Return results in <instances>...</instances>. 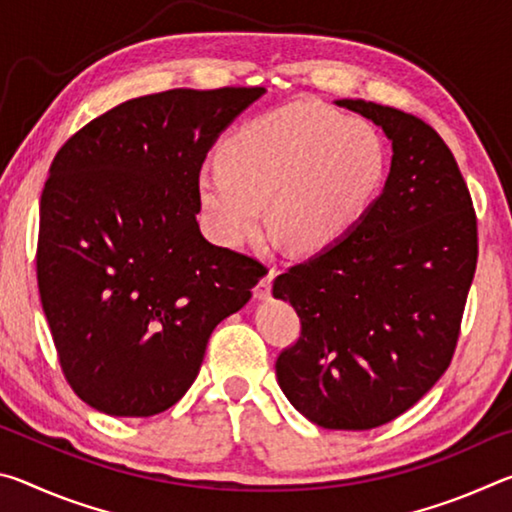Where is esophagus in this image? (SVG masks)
<instances>
[{
    "mask_svg": "<svg viewBox=\"0 0 512 512\" xmlns=\"http://www.w3.org/2000/svg\"><path fill=\"white\" fill-rule=\"evenodd\" d=\"M273 277H275V268H268V273L262 277L255 284V298L257 300H266L268 296H271V284H273Z\"/></svg>",
    "mask_w": 512,
    "mask_h": 512,
    "instance_id": "obj_1",
    "label": "esophagus"
}]
</instances>
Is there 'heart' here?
Segmentation results:
<instances>
[{
	"label": "heart",
	"mask_w": 512,
	"mask_h": 512,
	"mask_svg": "<svg viewBox=\"0 0 512 512\" xmlns=\"http://www.w3.org/2000/svg\"><path fill=\"white\" fill-rule=\"evenodd\" d=\"M203 169L196 198L210 237L237 248L266 219L275 244L325 253L350 235L384 187L377 128L320 103H291L239 126Z\"/></svg>",
	"instance_id": "obj_1"
}]
</instances>
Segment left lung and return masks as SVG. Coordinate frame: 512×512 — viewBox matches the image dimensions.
<instances>
[{
	"label": "left lung",
	"instance_id": "1",
	"mask_svg": "<svg viewBox=\"0 0 512 512\" xmlns=\"http://www.w3.org/2000/svg\"><path fill=\"white\" fill-rule=\"evenodd\" d=\"M393 146L386 185L341 244L277 275L300 316L275 361L282 393L323 429L366 431L409 411L443 377L476 271V214L452 151L422 119L363 99Z\"/></svg>",
	"mask_w": 512,
	"mask_h": 512
}]
</instances>
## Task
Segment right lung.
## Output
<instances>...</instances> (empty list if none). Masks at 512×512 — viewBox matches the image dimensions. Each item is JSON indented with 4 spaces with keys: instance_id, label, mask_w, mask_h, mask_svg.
Listing matches in <instances>:
<instances>
[{
    "instance_id": "obj_1",
    "label": "right lung",
    "mask_w": 512,
    "mask_h": 512,
    "mask_svg": "<svg viewBox=\"0 0 512 512\" xmlns=\"http://www.w3.org/2000/svg\"><path fill=\"white\" fill-rule=\"evenodd\" d=\"M264 88L131 99L69 137L40 198L38 289L85 404L149 418L183 397L223 318L266 268L201 235L196 180Z\"/></svg>"
}]
</instances>
